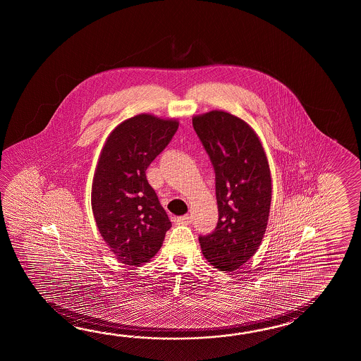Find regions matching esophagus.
<instances>
[{"mask_svg": "<svg viewBox=\"0 0 361 361\" xmlns=\"http://www.w3.org/2000/svg\"><path fill=\"white\" fill-rule=\"evenodd\" d=\"M176 221H177L179 224H190V223L192 222L191 215H180V216H177Z\"/></svg>", "mask_w": 361, "mask_h": 361, "instance_id": "1", "label": "esophagus"}]
</instances>
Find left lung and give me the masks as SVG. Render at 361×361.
<instances>
[{"label": "left lung", "mask_w": 361, "mask_h": 361, "mask_svg": "<svg viewBox=\"0 0 361 361\" xmlns=\"http://www.w3.org/2000/svg\"><path fill=\"white\" fill-rule=\"evenodd\" d=\"M215 173L218 223L199 236L202 254L222 271L249 261L266 232L271 207V173L261 140L241 118L212 111L192 118Z\"/></svg>", "instance_id": "8db88e82"}]
</instances>
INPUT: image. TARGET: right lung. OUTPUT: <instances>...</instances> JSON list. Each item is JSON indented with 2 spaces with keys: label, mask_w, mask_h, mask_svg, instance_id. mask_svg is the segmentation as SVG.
Returning a JSON list of instances; mask_svg holds the SVG:
<instances>
[{
  "label": "right lung",
  "mask_w": 361,
  "mask_h": 361,
  "mask_svg": "<svg viewBox=\"0 0 361 361\" xmlns=\"http://www.w3.org/2000/svg\"><path fill=\"white\" fill-rule=\"evenodd\" d=\"M177 130V120L134 116L109 134L102 149L92 179V213L102 238L121 263L149 261L171 227L146 170Z\"/></svg>",
  "instance_id": "right-lung-1"
}]
</instances>
